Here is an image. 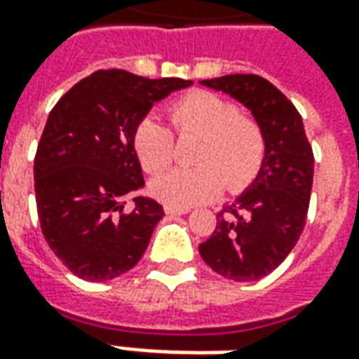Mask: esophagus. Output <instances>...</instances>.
Wrapping results in <instances>:
<instances>
[{
    "mask_svg": "<svg viewBox=\"0 0 359 359\" xmlns=\"http://www.w3.org/2000/svg\"><path fill=\"white\" fill-rule=\"evenodd\" d=\"M190 211V208H179V205H165V213L167 215H182V213H188Z\"/></svg>",
    "mask_w": 359,
    "mask_h": 359,
    "instance_id": "obj_1",
    "label": "esophagus"
}]
</instances>
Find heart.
<instances>
[{"label": "heart", "instance_id": "obj_1", "mask_svg": "<svg viewBox=\"0 0 359 359\" xmlns=\"http://www.w3.org/2000/svg\"><path fill=\"white\" fill-rule=\"evenodd\" d=\"M167 117L179 136L198 134L192 149V161L198 165L157 177L151 182L157 200L190 208L210 202L223 187L236 194L256 179L267 154V136L264 126L242 115L233 102L208 90H194L169 103ZM133 144L148 172L163 171L175 157L171 130L151 117L136 125Z\"/></svg>", "mask_w": 359, "mask_h": 359}]
</instances>
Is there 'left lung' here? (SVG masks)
<instances>
[{"mask_svg":"<svg viewBox=\"0 0 359 359\" xmlns=\"http://www.w3.org/2000/svg\"><path fill=\"white\" fill-rule=\"evenodd\" d=\"M244 103L267 136V154L252 188L217 213V226L200 256L217 275L259 280L292 252L306 226L313 182V151L298 109L257 74L202 81Z\"/></svg>","mask_w":359,"mask_h":359,"instance_id":"left-lung-1","label":"left lung"}]
</instances>
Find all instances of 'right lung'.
<instances>
[{
    "instance_id": "right-lung-1",
    "label": "right lung",
    "mask_w": 359,
    "mask_h": 359,
    "mask_svg": "<svg viewBox=\"0 0 359 359\" xmlns=\"http://www.w3.org/2000/svg\"><path fill=\"white\" fill-rule=\"evenodd\" d=\"M190 84L95 71L51 109L34 157L36 205L43 238L73 275L102 283L144 256L165 213L144 196L125 211L126 196L144 187L134 128L154 103Z\"/></svg>"
}]
</instances>
